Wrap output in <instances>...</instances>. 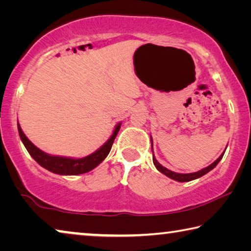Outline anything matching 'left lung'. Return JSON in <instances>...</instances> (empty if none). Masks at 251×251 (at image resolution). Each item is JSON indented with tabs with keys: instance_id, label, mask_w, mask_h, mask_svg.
Returning <instances> with one entry per match:
<instances>
[{
	"instance_id": "left-lung-1",
	"label": "left lung",
	"mask_w": 251,
	"mask_h": 251,
	"mask_svg": "<svg viewBox=\"0 0 251 251\" xmlns=\"http://www.w3.org/2000/svg\"><path fill=\"white\" fill-rule=\"evenodd\" d=\"M151 151H152V139H151ZM225 151H226V150H225ZM225 151L223 152L222 155H220V156L218 157L217 159H216V160L214 161V163H212L211 165H209V166H208V167L202 168L201 171H199V172L190 173V174H179V173H175V172L169 171V169H167L166 167L161 166V165H160V164L158 163V161H157V159L155 158L154 154H152V161H154L155 167H156L157 169H158V171H159L161 174H164V175H166L167 177L172 178V179H174V180H177V181H179V182H185V181H190V180L197 179V178L203 176V175H205V174H207L208 172H210L211 169H214L216 166H217V164L219 163V161L222 160L223 156H224V154H225ZM152 152H154V151H152Z\"/></svg>"
}]
</instances>
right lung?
Here are the masks:
<instances>
[{
	"instance_id": "right-lung-1",
	"label": "right lung",
	"mask_w": 251,
	"mask_h": 251,
	"mask_svg": "<svg viewBox=\"0 0 251 251\" xmlns=\"http://www.w3.org/2000/svg\"><path fill=\"white\" fill-rule=\"evenodd\" d=\"M120 128L121 123L116 125L112 136H110L108 141L106 142L103 146L99 148V150L91 155L83 157V158L75 159L69 158V157L52 156L42 151L40 148H37L31 141H29L26 136H25L20 124H18L21 141L23 142L25 148H26L28 151V154L31 155L33 158L35 159L36 163L40 164L42 167H44L45 169H48V171L54 174H58V175H80V174L90 172L96 166H99L101 161H103L109 154L110 148H112V145L114 141H115L118 131H120Z\"/></svg>"
}]
</instances>
